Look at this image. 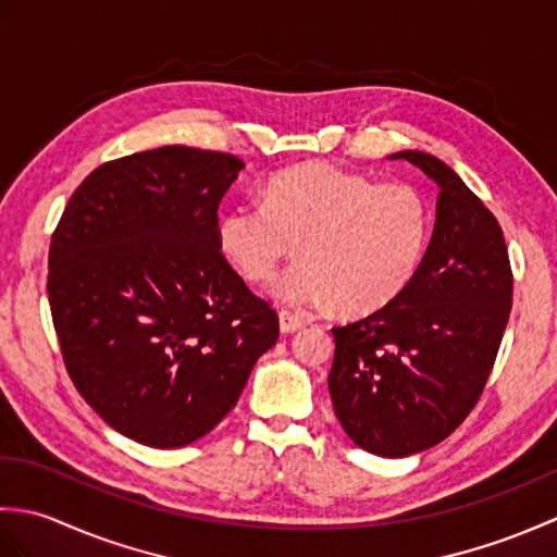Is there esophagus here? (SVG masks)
<instances>
[{"label":"esophagus","instance_id":"1","mask_svg":"<svg viewBox=\"0 0 557 557\" xmlns=\"http://www.w3.org/2000/svg\"><path fill=\"white\" fill-rule=\"evenodd\" d=\"M304 318H299L297 313H289V311H280V330L282 333H294V330L304 327Z\"/></svg>","mask_w":557,"mask_h":557}]
</instances>
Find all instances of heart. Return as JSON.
I'll return each mask as SVG.
<instances>
[{"label":"heart","instance_id":"obj_1","mask_svg":"<svg viewBox=\"0 0 557 557\" xmlns=\"http://www.w3.org/2000/svg\"><path fill=\"white\" fill-rule=\"evenodd\" d=\"M429 230V206L413 186L306 162L272 176L263 203L222 212L218 244L244 280L268 282L297 242L301 260L272 282V299L297 311L337 304L371 313L409 285Z\"/></svg>","mask_w":557,"mask_h":557}]
</instances>
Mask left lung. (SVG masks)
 <instances>
[{"label":"left lung","instance_id":"left-lung-1","mask_svg":"<svg viewBox=\"0 0 557 557\" xmlns=\"http://www.w3.org/2000/svg\"><path fill=\"white\" fill-rule=\"evenodd\" d=\"M441 188L431 244L409 285L383 309L333 327L327 375L342 429L377 457L423 453L474 409L512 309V270L493 212L459 174L401 150Z\"/></svg>","mask_w":557,"mask_h":557}]
</instances>
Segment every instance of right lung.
Returning <instances> with one entry per match:
<instances>
[{"instance_id":"right-lung-1","label":"right lung","mask_w":557,"mask_h":557,"mask_svg":"<svg viewBox=\"0 0 557 557\" xmlns=\"http://www.w3.org/2000/svg\"><path fill=\"white\" fill-rule=\"evenodd\" d=\"M242 170L186 146L104 162L52 234L47 294L71 381L148 447L215 429L280 337L277 313L218 244L220 200Z\"/></svg>"}]
</instances>
